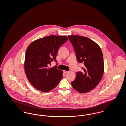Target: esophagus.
I'll use <instances>...</instances> for the list:
<instances>
[{
	"label": "esophagus",
	"mask_w": 126,
	"mask_h": 126,
	"mask_svg": "<svg viewBox=\"0 0 126 126\" xmlns=\"http://www.w3.org/2000/svg\"><path fill=\"white\" fill-rule=\"evenodd\" d=\"M64 73L65 74H67V73H68V71H65V70H64Z\"/></svg>",
	"instance_id": "esophagus-1"
}]
</instances>
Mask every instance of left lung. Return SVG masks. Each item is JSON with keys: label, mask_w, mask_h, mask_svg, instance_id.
Listing matches in <instances>:
<instances>
[{"label": "left lung", "mask_w": 126, "mask_h": 126, "mask_svg": "<svg viewBox=\"0 0 126 126\" xmlns=\"http://www.w3.org/2000/svg\"><path fill=\"white\" fill-rule=\"evenodd\" d=\"M74 47L79 63H83L84 72H77L76 78L71 82L73 87L80 93L94 89L100 82L104 67L101 48L89 38L79 36H68Z\"/></svg>", "instance_id": "obj_1"}]
</instances>
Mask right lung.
Wrapping results in <instances>:
<instances>
[{
  "label": "right lung",
  "instance_id": "1",
  "mask_svg": "<svg viewBox=\"0 0 126 126\" xmlns=\"http://www.w3.org/2000/svg\"><path fill=\"white\" fill-rule=\"evenodd\" d=\"M67 39L66 36L50 35L36 40L28 47L24 70L30 83L37 90L49 92L58 85L63 78V71L58 69L57 65L51 68H48V66L53 60L57 62L58 49Z\"/></svg>",
  "mask_w": 126,
  "mask_h": 126
}]
</instances>
